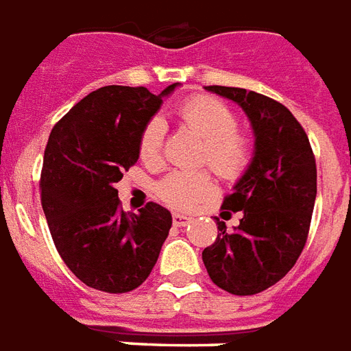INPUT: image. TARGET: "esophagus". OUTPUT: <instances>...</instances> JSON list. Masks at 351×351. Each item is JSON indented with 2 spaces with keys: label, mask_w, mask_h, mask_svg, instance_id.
Instances as JSON below:
<instances>
[{
  "label": "esophagus",
  "mask_w": 351,
  "mask_h": 351,
  "mask_svg": "<svg viewBox=\"0 0 351 351\" xmlns=\"http://www.w3.org/2000/svg\"><path fill=\"white\" fill-rule=\"evenodd\" d=\"M191 221H193V217H186V215H181V213H173L172 215L173 226H179V228L186 226V224H189Z\"/></svg>",
  "instance_id": "34e87169"
}]
</instances>
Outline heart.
Instances as JSON below:
<instances>
[{
    "instance_id": "obj_1",
    "label": "heart",
    "mask_w": 351,
    "mask_h": 351,
    "mask_svg": "<svg viewBox=\"0 0 351 351\" xmlns=\"http://www.w3.org/2000/svg\"><path fill=\"white\" fill-rule=\"evenodd\" d=\"M179 121L204 140L202 162L217 176L235 181L249 170L254 145L243 130L239 116L226 102L211 95H194L178 106ZM166 127L160 117H151L138 138V153L147 166L162 165ZM215 193L213 178L207 172H172L157 185V196L166 206L186 209Z\"/></svg>"
}]
</instances>
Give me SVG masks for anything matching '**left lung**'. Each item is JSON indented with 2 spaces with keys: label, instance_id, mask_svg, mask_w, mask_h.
Segmentation results:
<instances>
[{
  "label": "left lung",
  "instance_id": "obj_1",
  "mask_svg": "<svg viewBox=\"0 0 351 351\" xmlns=\"http://www.w3.org/2000/svg\"><path fill=\"white\" fill-rule=\"evenodd\" d=\"M207 89L247 112L256 151L222 202V209L241 211L239 226L226 232V222L217 219L221 234L204 249L202 260L219 288L254 295L277 284L305 249L316 200V158L305 129L284 104L241 88Z\"/></svg>",
  "mask_w": 351,
  "mask_h": 351
}]
</instances>
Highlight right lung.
Wrapping results in <instances>:
<instances>
[{
	"label": "right lung",
	"mask_w": 351,
	"mask_h": 351,
	"mask_svg": "<svg viewBox=\"0 0 351 351\" xmlns=\"http://www.w3.org/2000/svg\"><path fill=\"white\" fill-rule=\"evenodd\" d=\"M147 88L104 86L53 125L40 170V204L61 260L82 282L106 291L134 290L155 267L172 215L147 202L125 213L116 183L136 165L138 138L160 108Z\"/></svg>",
	"instance_id": "obj_1"
}]
</instances>
